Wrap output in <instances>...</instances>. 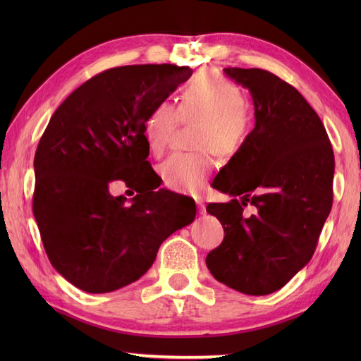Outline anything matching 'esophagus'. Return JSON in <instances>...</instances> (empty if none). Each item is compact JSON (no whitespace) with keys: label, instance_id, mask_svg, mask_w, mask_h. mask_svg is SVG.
Masks as SVG:
<instances>
[{"label":"esophagus","instance_id":"1","mask_svg":"<svg viewBox=\"0 0 361 361\" xmlns=\"http://www.w3.org/2000/svg\"><path fill=\"white\" fill-rule=\"evenodd\" d=\"M195 202H197V206H198V211H200L202 214H204L206 206H204V200H203V198H202V197H197Z\"/></svg>","mask_w":361,"mask_h":361}]
</instances>
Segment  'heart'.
I'll return each mask as SVG.
<instances>
[{"label": "heart", "instance_id": "obj_1", "mask_svg": "<svg viewBox=\"0 0 361 361\" xmlns=\"http://www.w3.org/2000/svg\"><path fill=\"white\" fill-rule=\"evenodd\" d=\"M198 121L195 147H214L220 155H234L252 128V116L247 109L243 90L224 75L202 73L183 88L178 104H158L144 121V136L149 149L159 155L176 127V122ZM214 169L208 150L172 153L159 167L164 185L180 192L197 190Z\"/></svg>", "mask_w": 361, "mask_h": 361}]
</instances>
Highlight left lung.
<instances>
[{
    "label": "left lung",
    "instance_id": "1",
    "mask_svg": "<svg viewBox=\"0 0 361 361\" xmlns=\"http://www.w3.org/2000/svg\"><path fill=\"white\" fill-rule=\"evenodd\" d=\"M225 74L250 90L256 126L212 181L233 200L206 206L225 229L206 265L240 293L270 295L315 252L332 209L334 150L317 111L290 83L259 68Z\"/></svg>",
    "mask_w": 361,
    "mask_h": 361
}]
</instances>
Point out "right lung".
<instances>
[{
  "label": "right lung",
  "mask_w": 361,
  "mask_h": 361,
  "mask_svg": "<svg viewBox=\"0 0 361 361\" xmlns=\"http://www.w3.org/2000/svg\"><path fill=\"white\" fill-rule=\"evenodd\" d=\"M190 74L169 63L111 68L54 111L34 158L32 211L52 267L78 288L109 293L137 281L195 219V203L157 189L144 136L147 113ZM114 179L137 190L132 204L109 195Z\"/></svg>",
  "instance_id": "add662e5"
}]
</instances>
